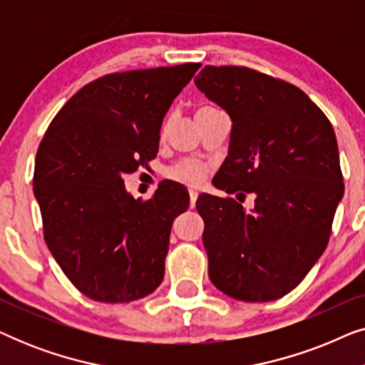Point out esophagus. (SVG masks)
I'll return each instance as SVG.
<instances>
[{
    "label": "esophagus",
    "mask_w": 365,
    "mask_h": 365,
    "mask_svg": "<svg viewBox=\"0 0 365 365\" xmlns=\"http://www.w3.org/2000/svg\"><path fill=\"white\" fill-rule=\"evenodd\" d=\"M197 191H194V189H189V199H191V207L196 206V201H197Z\"/></svg>",
    "instance_id": "esophagus-1"
}]
</instances>
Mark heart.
<instances>
[{"instance_id":"b5f03b06","label":"heart","mask_w":365,"mask_h":365,"mask_svg":"<svg viewBox=\"0 0 365 365\" xmlns=\"http://www.w3.org/2000/svg\"><path fill=\"white\" fill-rule=\"evenodd\" d=\"M207 109V108H202ZM207 174V166L197 159H184V161L178 163L176 166L169 169V176L176 179L179 182L189 184V186H197L204 181Z\"/></svg>"}]
</instances>
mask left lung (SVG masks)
Masks as SVG:
<instances>
[{
	"label": "left lung",
	"mask_w": 365,
	"mask_h": 365,
	"mask_svg": "<svg viewBox=\"0 0 365 365\" xmlns=\"http://www.w3.org/2000/svg\"><path fill=\"white\" fill-rule=\"evenodd\" d=\"M194 83L232 121L214 186L254 194L251 211L197 197L209 279L237 301H276L326 251L344 196L332 124L301 89L254 69L206 66Z\"/></svg>",
	"instance_id": "obj_1"
}]
</instances>
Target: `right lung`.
<instances>
[{
  "label": "right lung",
  "mask_w": 365,
  "mask_h": 365,
  "mask_svg": "<svg viewBox=\"0 0 365 365\" xmlns=\"http://www.w3.org/2000/svg\"><path fill=\"white\" fill-rule=\"evenodd\" d=\"M201 64L114 73L79 89L49 124L34 163L44 241L78 291L131 302L164 277L169 234L187 211L182 184H159L149 201L124 187L156 158L163 119Z\"/></svg>",
  "instance_id": "add662e5"
}]
</instances>
